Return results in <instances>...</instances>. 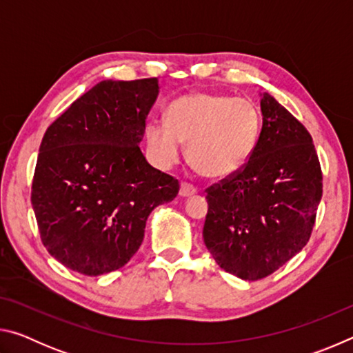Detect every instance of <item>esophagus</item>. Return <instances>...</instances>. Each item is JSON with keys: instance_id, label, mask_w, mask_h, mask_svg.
<instances>
[{"instance_id": "34e87169", "label": "esophagus", "mask_w": 353, "mask_h": 353, "mask_svg": "<svg viewBox=\"0 0 353 353\" xmlns=\"http://www.w3.org/2000/svg\"><path fill=\"white\" fill-rule=\"evenodd\" d=\"M196 193H198V188H196L194 185H191L188 182L181 183V191H179V194H181L182 198H188V196H193Z\"/></svg>"}]
</instances>
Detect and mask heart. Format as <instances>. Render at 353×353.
<instances>
[{"mask_svg": "<svg viewBox=\"0 0 353 353\" xmlns=\"http://www.w3.org/2000/svg\"><path fill=\"white\" fill-rule=\"evenodd\" d=\"M260 129V112L249 99L191 93L168 105L166 123L148 124L146 139L160 165L176 163L182 143H188L194 171L207 179H224L248 163Z\"/></svg>", "mask_w": 353, "mask_h": 353, "instance_id": "b5f03b06", "label": "heart"}]
</instances>
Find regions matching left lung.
Instances as JSON below:
<instances>
[{"instance_id": "8db88e82", "label": "left lung", "mask_w": 353, "mask_h": 353, "mask_svg": "<svg viewBox=\"0 0 353 353\" xmlns=\"http://www.w3.org/2000/svg\"><path fill=\"white\" fill-rule=\"evenodd\" d=\"M254 154L235 174L205 190L204 243L225 272L268 277L308 243L322 198L312 135L270 93Z\"/></svg>"}]
</instances>
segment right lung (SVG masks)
Returning <instances> with one entry per match:
<instances>
[{
    "instance_id": "1",
    "label": "right lung",
    "mask_w": 353,
    "mask_h": 353,
    "mask_svg": "<svg viewBox=\"0 0 353 353\" xmlns=\"http://www.w3.org/2000/svg\"><path fill=\"white\" fill-rule=\"evenodd\" d=\"M157 94V77L103 81L46 129L31 202L41 243L70 270L123 268L149 213L177 196V179L152 168L139 146Z\"/></svg>"
}]
</instances>
